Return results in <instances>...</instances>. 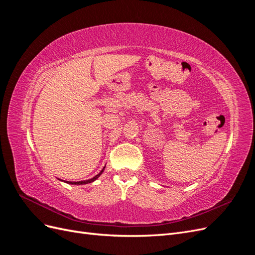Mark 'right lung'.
Listing matches in <instances>:
<instances>
[{"label": "right lung", "instance_id": "add662e5", "mask_svg": "<svg viewBox=\"0 0 255 255\" xmlns=\"http://www.w3.org/2000/svg\"><path fill=\"white\" fill-rule=\"evenodd\" d=\"M104 168H105V167H104ZM104 168L102 169L101 172H100L99 174H97L96 176L92 177V179H89V180H86V181H80V182H68V181H66V183H68V184H75V185H83V184H88V183H91V182L96 181V180L98 179V177L102 174V172H103V170H104Z\"/></svg>", "mask_w": 255, "mask_h": 255}]
</instances>
